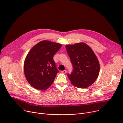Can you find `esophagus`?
<instances>
[{"label":"esophagus","mask_w":123,"mask_h":123,"mask_svg":"<svg viewBox=\"0 0 123 123\" xmlns=\"http://www.w3.org/2000/svg\"><path fill=\"white\" fill-rule=\"evenodd\" d=\"M67 70H62V71L61 72H62V74H66V73H67Z\"/></svg>","instance_id":"1"}]
</instances>
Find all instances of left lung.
Returning <instances> with one entry per match:
<instances>
[{"mask_svg": "<svg viewBox=\"0 0 123 123\" xmlns=\"http://www.w3.org/2000/svg\"><path fill=\"white\" fill-rule=\"evenodd\" d=\"M73 66V71L68 76L71 83L80 88H87L97 78L100 64L92 49L84 43L66 46Z\"/></svg>", "mask_w": 123, "mask_h": 123, "instance_id": "8db88e82", "label": "left lung"}]
</instances>
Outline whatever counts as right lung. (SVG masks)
Returning a JSON list of instances; mask_svg holds the SVG:
<instances>
[{"label":"right lung","mask_w":123,"mask_h":123,"mask_svg":"<svg viewBox=\"0 0 123 123\" xmlns=\"http://www.w3.org/2000/svg\"><path fill=\"white\" fill-rule=\"evenodd\" d=\"M62 45L42 41L34 46L28 54L24 71L28 82L38 90H46L53 83L59 70L53 60Z\"/></svg>","instance_id":"add662e5"}]
</instances>
